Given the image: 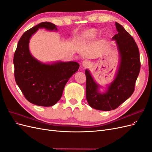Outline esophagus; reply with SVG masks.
<instances>
[{
	"label": "esophagus",
	"mask_w": 152,
	"mask_h": 152,
	"mask_svg": "<svg viewBox=\"0 0 152 152\" xmlns=\"http://www.w3.org/2000/svg\"><path fill=\"white\" fill-rule=\"evenodd\" d=\"M82 66H83L84 68H87V67L89 66V63L88 61L84 60V61H82Z\"/></svg>",
	"instance_id": "esophagus-1"
}]
</instances>
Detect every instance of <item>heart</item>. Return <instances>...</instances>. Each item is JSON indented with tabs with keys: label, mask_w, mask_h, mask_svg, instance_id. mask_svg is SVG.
<instances>
[{
	"label": "heart",
	"mask_w": 152,
	"mask_h": 152,
	"mask_svg": "<svg viewBox=\"0 0 152 152\" xmlns=\"http://www.w3.org/2000/svg\"><path fill=\"white\" fill-rule=\"evenodd\" d=\"M97 35V31L94 29H91L88 31H87L83 35V39H89L93 38Z\"/></svg>",
	"instance_id": "heart-1"
}]
</instances>
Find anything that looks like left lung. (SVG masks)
Listing matches in <instances>:
<instances>
[{
	"mask_svg": "<svg viewBox=\"0 0 152 152\" xmlns=\"http://www.w3.org/2000/svg\"><path fill=\"white\" fill-rule=\"evenodd\" d=\"M118 33L112 40H115L119 54V63L113 80L107 89L101 92L90 71L86 69V99L91 108L110 111L118 107L132 94L140 71L138 48L132 37L124 27L115 22Z\"/></svg>",
	"mask_w": 152,
	"mask_h": 152,
	"instance_id": "1",
	"label": "left lung"
}]
</instances>
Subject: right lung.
Instances as JSON below:
<instances>
[{"label": "right lung", "instance_id": "right-lung-1", "mask_svg": "<svg viewBox=\"0 0 152 152\" xmlns=\"http://www.w3.org/2000/svg\"><path fill=\"white\" fill-rule=\"evenodd\" d=\"M57 31L50 22H42L25 31L18 41L14 55L15 77L25 98L31 103L50 107L60 99L69 79L78 71L75 61L41 62L34 57L29 49L30 40L39 29Z\"/></svg>", "mask_w": 152, "mask_h": 152}]
</instances>
